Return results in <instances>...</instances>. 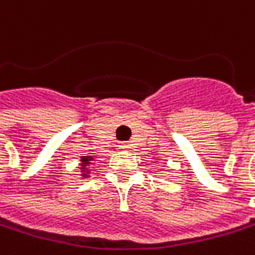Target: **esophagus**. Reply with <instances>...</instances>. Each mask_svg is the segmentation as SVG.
<instances>
[{"label":"esophagus","instance_id":"esophagus-1","mask_svg":"<svg viewBox=\"0 0 255 255\" xmlns=\"http://www.w3.org/2000/svg\"><path fill=\"white\" fill-rule=\"evenodd\" d=\"M119 149H122V150H129L130 149V143L122 142V143H119Z\"/></svg>","mask_w":255,"mask_h":255}]
</instances>
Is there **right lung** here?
Returning a JSON list of instances; mask_svg holds the SVG:
<instances>
[{
    "instance_id": "right-lung-1",
    "label": "right lung",
    "mask_w": 255,
    "mask_h": 255,
    "mask_svg": "<svg viewBox=\"0 0 255 255\" xmlns=\"http://www.w3.org/2000/svg\"><path fill=\"white\" fill-rule=\"evenodd\" d=\"M93 160H95V158L90 156V155H87V156H80V165H79L80 178H89V176H90Z\"/></svg>"
}]
</instances>
